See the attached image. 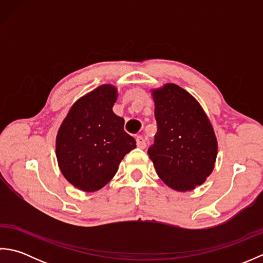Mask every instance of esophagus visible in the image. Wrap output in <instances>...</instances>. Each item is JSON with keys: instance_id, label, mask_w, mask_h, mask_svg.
<instances>
[{"instance_id": "1", "label": "esophagus", "mask_w": 263, "mask_h": 263, "mask_svg": "<svg viewBox=\"0 0 263 263\" xmlns=\"http://www.w3.org/2000/svg\"><path fill=\"white\" fill-rule=\"evenodd\" d=\"M136 141H137V146H138L139 148H141V149L146 148L147 143H146V140H144L143 137H141V136L137 137V138H136Z\"/></svg>"}]
</instances>
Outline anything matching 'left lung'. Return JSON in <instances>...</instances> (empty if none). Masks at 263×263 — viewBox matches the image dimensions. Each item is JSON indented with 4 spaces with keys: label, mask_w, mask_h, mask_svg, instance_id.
<instances>
[{
    "label": "left lung",
    "mask_w": 263,
    "mask_h": 263,
    "mask_svg": "<svg viewBox=\"0 0 263 263\" xmlns=\"http://www.w3.org/2000/svg\"><path fill=\"white\" fill-rule=\"evenodd\" d=\"M150 91L158 131L149 157L167 186L191 191L215 168L218 142L214 127L202 106L182 87L165 83Z\"/></svg>",
    "instance_id": "8db88e82"
}]
</instances>
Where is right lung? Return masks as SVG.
<instances>
[{
	"label": "right lung",
	"mask_w": 263,
	"mask_h": 263,
	"mask_svg": "<svg viewBox=\"0 0 263 263\" xmlns=\"http://www.w3.org/2000/svg\"><path fill=\"white\" fill-rule=\"evenodd\" d=\"M117 88L105 83L71 106L59 127L55 154L62 175L83 192L104 187L116 174L136 141L124 131V119L113 111Z\"/></svg>",
	"instance_id": "1"
}]
</instances>
